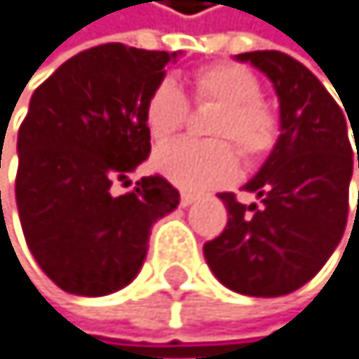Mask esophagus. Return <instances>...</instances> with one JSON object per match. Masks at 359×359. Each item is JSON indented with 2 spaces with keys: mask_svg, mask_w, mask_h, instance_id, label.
I'll return each mask as SVG.
<instances>
[{
  "mask_svg": "<svg viewBox=\"0 0 359 359\" xmlns=\"http://www.w3.org/2000/svg\"><path fill=\"white\" fill-rule=\"evenodd\" d=\"M192 201H197V194H192V192H183L181 194V206H190Z\"/></svg>",
  "mask_w": 359,
  "mask_h": 359,
  "instance_id": "esophagus-1",
  "label": "esophagus"
}]
</instances>
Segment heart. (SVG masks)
I'll list each match as a JSON object with an SVG mask.
<instances>
[{
  "mask_svg": "<svg viewBox=\"0 0 359 359\" xmlns=\"http://www.w3.org/2000/svg\"><path fill=\"white\" fill-rule=\"evenodd\" d=\"M194 100L219 105L208 135L210 142L176 140L153 153V169L183 190H210L231 183L238 174V156L250 162L264 160L275 149L279 118L261 100V84L250 68L231 61L201 66L192 75ZM187 100L172 77L153 84L144 98V126L153 142H165L185 123ZM224 139H229L224 142Z\"/></svg>",
  "mask_w": 359,
  "mask_h": 359,
  "instance_id": "heart-1",
  "label": "heart"
}]
</instances>
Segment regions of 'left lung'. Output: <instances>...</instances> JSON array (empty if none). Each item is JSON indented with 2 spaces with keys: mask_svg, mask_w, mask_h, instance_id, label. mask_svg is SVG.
Here are the masks:
<instances>
[{
  "mask_svg": "<svg viewBox=\"0 0 359 359\" xmlns=\"http://www.w3.org/2000/svg\"><path fill=\"white\" fill-rule=\"evenodd\" d=\"M236 59L250 61L273 82L279 137L259 174L245 183L261 206H245L233 192L217 194L229 222L203 245V257L226 289L277 298L307 284L341 241L355 160L359 169V149L353 158L348 130L353 128L358 144V126L348 128V114L344 116L318 77L289 54L257 50Z\"/></svg>",
  "mask_w": 359,
  "mask_h": 359,
  "instance_id": "1",
  "label": "left lung"
}]
</instances>
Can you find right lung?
<instances>
[{
	"label": "right lung",
	"instance_id": "obj_1",
	"mask_svg": "<svg viewBox=\"0 0 359 359\" xmlns=\"http://www.w3.org/2000/svg\"><path fill=\"white\" fill-rule=\"evenodd\" d=\"M176 57L98 45L61 64L29 100L18 133V212L34 259L66 293L98 298L130 284L151 226L181 201L162 176L111 194L149 158L144 98Z\"/></svg>",
	"mask_w": 359,
	"mask_h": 359
}]
</instances>
